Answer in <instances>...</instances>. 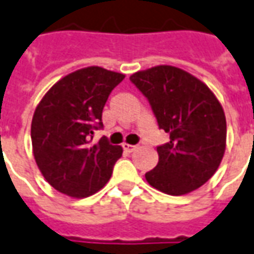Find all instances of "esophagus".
<instances>
[{
	"label": "esophagus",
	"instance_id": "1",
	"mask_svg": "<svg viewBox=\"0 0 254 254\" xmlns=\"http://www.w3.org/2000/svg\"><path fill=\"white\" fill-rule=\"evenodd\" d=\"M123 149L126 150V152L131 153V152H134V150L137 149V146H135V145H130V144H123Z\"/></svg>",
	"mask_w": 254,
	"mask_h": 254
}]
</instances>
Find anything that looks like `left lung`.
<instances>
[{
  "label": "left lung",
  "instance_id": "1",
  "mask_svg": "<svg viewBox=\"0 0 254 254\" xmlns=\"http://www.w3.org/2000/svg\"><path fill=\"white\" fill-rule=\"evenodd\" d=\"M148 98L159 128L170 134L157 146L159 162L145 178L150 187L180 196L197 190L217 171L225 152L227 122L213 91L188 71L159 64L131 74Z\"/></svg>",
  "mask_w": 254,
  "mask_h": 254
}]
</instances>
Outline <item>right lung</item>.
<instances>
[{"label": "right lung", "mask_w": 254, "mask_h": 254, "mask_svg": "<svg viewBox=\"0 0 254 254\" xmlns=\"http://www.w3.org/2000/svg\"><path fill=\"white\" fill-rule=\"evenodd\" d=\"M124 77L99 66L83 67L62 77L37 105L33 155L48 184L67 196L87 197L102 190L123 153L106 138L92 144V135L104 126L105 104Z\"/></svg>", "instance_id": "right-lung-1"}]
</instances>
